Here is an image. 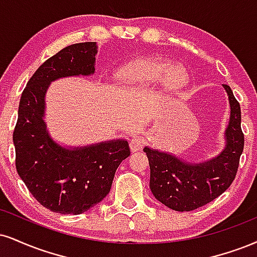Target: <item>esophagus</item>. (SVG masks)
<instances>
[{"mask_svg": "<svg viewBox=\"0 0 257 257\" xmlns=\"http://www.w3.org/2000/svg\"><path fill=\"white\" fill-rule=\"evenodd\" d=\"M129 146H131L132 152H138V151H140L144 147V140L140 137H134L131 140Z\"/></svg>", "mask_w": 257, "mask_h": 257, "instance_id": "1", "label": "esophagus"}]
</instances>
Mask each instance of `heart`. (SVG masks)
<instances>
[{
  "instance_id": "heart-1",
  "label": "heart",
  "mask_w": 257,
  "mask_h": 257,
  "mask_svg": "<svg viewBox=\"0 0 257 257\" xmlns=\"http://www.w3.org/2000/svg\"><path fill=\"white\" fill-rule=\"evenodd\" d=\"M168 67V62L151 58L131 61L117 70V82L124 92L139 93L153 87L160 79L163 93L174 94L179 88V86L171 82V75L176 68H170L166 71Z\"/></svg>"
}]
</instances>
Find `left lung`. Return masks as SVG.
Here are the masks:
<instances>
[{
  "label": "left lung",
  "mask_w": 257,
  "mask_h": 257,
  "mask_svg": "<svg viewBox=\"0 0 257 257\" xmlns=\"http://www.w3.org/2000/svg\"><path fill=\"white\" fill-rule=\"evenodd\" d=\"M222 86L228 95L231 112L224 134L225 147L217 157L190 163L169 152L144 148L150 162L151 191L174 211L189 212L207 205L221 195L236 177L244 147L240 106L230 86Z\"/></svg>",
  "instance_id": "left-lung-1"
}]
</instances>
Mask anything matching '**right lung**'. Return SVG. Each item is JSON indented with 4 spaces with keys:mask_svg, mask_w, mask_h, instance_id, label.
<instances>
[{
    "mask_svg": "<svg viewBox=\"0 0 257 257\" xmlns=\"http://www.w3.org/2000/svg\"><path fill=\"white\" fill-rule=\"evenodd\" d=\"M97 52L95 42L62 49L36 70L20 98L13 134L17 171L40 205L61 214H81L100 202L119 164L131 156L123 139L64 147L46 128L45 94L50 83L94 74Z\"/></svg>",
    "mask_w": 257,
    "mask_h": 257,
    "instance_id": "obj_1",
    "label": "right lung"
}]
</instances>
